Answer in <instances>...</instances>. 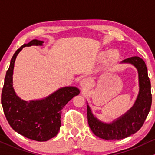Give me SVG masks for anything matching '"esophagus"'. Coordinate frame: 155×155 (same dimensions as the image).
Masks as SVG:
<instances>
[{"label":"esophagus","instance_id":"34e87169","mask_svg":"<svg viewBox=\"0 0 155 155\" xmlns=\"http://www.w3.org/2000/svg\"><path fill=\"white\" fill-rule=\"evenodd\" d=\"M80 85H81V89H82L83 90H86V89H88L89 87V81L87 79H86V78H84V79L81 80V82H80Z\"/></svg>","mask_w":155,"mask_h":155}]
</instances>
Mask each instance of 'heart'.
I'll list each match as a JSON object with an SVG mask.
<instances>
[{
    "instance_id": "obj_1",
    "label": "heart",
    "mask_w": 155,
    "mask_h": 155,
    "mask_svg": "<svg viewBox=\"0 0 155 155\" xmlns=\"http://www.w3.org/2000/svg\"><path fill=\"white\" fill-rule=\"evenodd\" d=\"M105 55H106V53L102 52L99 54L98 57H99V59H103L105 57ZM119 57H120L119 52L116 50H112L108 52L107 56V62L109 64H113V63H115L119 60Z\"/></svg>"
}]
</instances>
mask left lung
Segmentation results:
<instances>
[{
  "label": "left lung",
  "mask_w": 155,
  "mask_h": 155,
  "mask_svg": "<svg viewBox=\"0 0 155 155\" xmlns=\"http://www.w3.org/2000/svg\"><path fill=\"white\" fill-rule=\"evenodd\" d=\"M121 63L132 65L138 72L139 93L133 106L113 122H104L94 116L87 102L89 127L95 136L103 140H122L135 134L141 128L151 109V83L145 62L140 57H132Z\"/></svg>",
  "instance_id": "obj_1"
}]
</instances>
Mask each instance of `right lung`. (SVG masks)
Instances as JSON below:
<instances>
[{
	"instance_id": "1",
	"label": "right lung",
	"mask_w": 155,
	"mask_h": 155,
	"mask_svg": "<svg viewBox=\"0 0 155 155\" xmlns=\"http://www.w3.org/2000/svg\"><path fill=\"white\" fill-rule=\"evenodd\" d=\"M43 43V41L33 39L15 52L6 73L1 94V104L9 125L22 136L39 142L48 141L58 134L62 109L80 93L77 87H64L39 100L25 101L17 95L12 82L15 59L23 48L42 46Z\"/></svg>"
}]
</instances>
